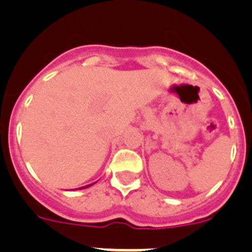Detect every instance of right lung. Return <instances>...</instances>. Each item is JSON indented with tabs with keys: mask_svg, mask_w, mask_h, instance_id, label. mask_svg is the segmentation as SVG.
Returning a JSON list of instances; mask_svg holds the SVG:
<instances>
[{
	"mask_svg": "<svg viewBox=\"0 0 252 252\" xmlns=\"http://www.w3.org/2000/svg\"><path fill=\"white\" fill-rule=\"evenodd\" d=\"M93 185H94V183H92V185H88V186H84V187H80L79 189H84V188H88V187H90V186H93Z\"/></svg>",
	"mask_w": 252,
	"mask_h": 252,
	"instance_id": "1",
	"label": "right lung"
}]
</instances>
